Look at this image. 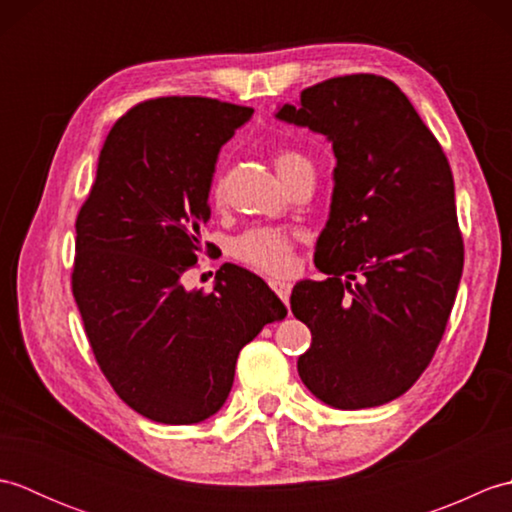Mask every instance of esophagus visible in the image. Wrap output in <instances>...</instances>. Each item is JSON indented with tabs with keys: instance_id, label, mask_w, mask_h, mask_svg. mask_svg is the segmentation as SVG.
<instances>
[{
	"instance_id": "34e87169",
	"label": "esophagus",
	"mask_w": 512,
	"mask_h": 512,
	"mask_svg": "<svg viewBox=\"0 0 512 512\" xmlns=\"http://www.w3.org/2000/svg\"><path fill=\"white\" fill-rule=\"evenodd\" d=\"M270 284V288H273L277 295H279V299L284 301V303H288V299H290V290H292V286L288 284V281H281V279H270L268 281Z\"/></svg>"
}]
</instances>
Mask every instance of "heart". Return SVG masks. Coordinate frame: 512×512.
<instances>
[{"label": "heart", "instance_id": "b5f03b06", "mask_svg": "<svg viewBox=\"0 0 512 512\" xmlns=\"http://www.w3.org/2000/svg\"><path fill=\"white\" fill-rule=\"evenodd\" d=\"M275 167L279 171L281 180L286 182L295 171L303 167H312V165L306 156L299 154V151L279 149L275 154ZM211 195L213 200H220L222 195L220 182L213 184ZM231 253L242 264L255 270H262V273H268V275H288L292 266H295L292 235L284 231V228H275V226L248 228L246 233H242L235 239L231 246Z\"/></svg>", "mask_w": 512, "mask_h": 512}]
</instances>
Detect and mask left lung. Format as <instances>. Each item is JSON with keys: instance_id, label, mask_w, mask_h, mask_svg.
Returning <instances> with one entry per match:
<instances>
[{"instance_id": "8db88e82", "label": "left lung", "mask_w": 512, "mask_h": 512, "mask_svg": "<svg viewBox=\"0 0 512 512\" xmlns=\"http://www.w3.org/2000/svg\"><path fill=\"white\" fill-rule=\"evenodd\" d=\"M275 118L332 143L330 215L290 308L312 332L297 369L334 409L378 407L431 363L460 286L464 244L440 143L396 83L336 76Z\"/></svg>"}]
</instances>
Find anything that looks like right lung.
<instances>
[{
	"instance_id": "right-lung-1",
	"label": "right lung",
	"mask_w": 512,
	"mask_h": 512,
	"mask_svg": "<svg viewBox=\"0 0 512 512\" xmlns=\"http://www.w3.org/2000/svg\"><path fill=\"white\" fill-rule=\"evenodd\" d=\"M253 110L165 96L118 118L76 217L72 292L101 372L154 422L195 424L222 409L237 354L288 314L262 277L224 264L213 292L187 290L211 217L217 154Z\"/></svg>"
}]
</instances>
